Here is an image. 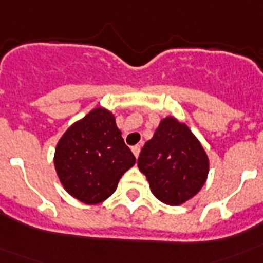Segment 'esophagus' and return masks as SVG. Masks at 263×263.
Segmentation results:
<instances>
[{"label":"esophagus","instance_id":"34e87169","mask_svg":"<svg viewBox=\"0 0 263 263\" xmlns=\"http://www.w3.org/2000/svg\"><path fill=\"white\" fill-rule=\"evenodd\" d=\"M132 152H133L134 157H136V158H138V155H139V152H141V146H139V145H136V146H133V147H132Z\"/></svg>","mask_w":263,"mask_h":263}]
</instances>
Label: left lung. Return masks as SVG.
Segmentation results:
<instances>
[{
  "label": "left lung",
  "mask_w": 263,
  "mask_h": 263,
  "mask_svg": "<svg viewBox=\"0 0 263 263\" xmlns=\"http://www.w3.org/2000/svg\"><path fill=\"white\" fill-rule=\"evenodd\" d=\"M138 168L146 175L158 200L180 205L201 190L210 171V160L187 125L166 117L141 150Z\"/></svg>",
  "instance_id": "obj_1"
}]
</instances>
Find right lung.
I'll return each instance as SVG.
<instances>
[{"label": "right lung", "instance_id": "add662e5", "mask_svg": "<svg viewBox=\"0 0 263 263\" xmlns=\"http://www.w3.org/2000/svg\"><path fill=\"white\" fill-rule=\"evenodd\" d=\"M134 163L136 157L125 145L115 116L105 108L93 109L71 125L53 157L64 190L85 204L108 199Z\"/></svg>", "mask_w": 263, "mask_h": 263}]
</instances>
